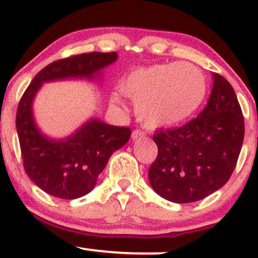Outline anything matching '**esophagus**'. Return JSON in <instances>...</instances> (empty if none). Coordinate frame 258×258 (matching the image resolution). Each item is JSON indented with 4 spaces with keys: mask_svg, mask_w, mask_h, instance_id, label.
I'll return each mask as SVG.
<instances>
[{
    "mask_svg": "<svg viewBox=\"0 0 258 258\" xmlns=\"http://www.w3.org/2000/svg\"><path fill=\"white\" fill-rule=\"evenodd\" d=\"M145 135H146V133H145L144 130H141V129H135L134 132H133V134H132V139H133V140H138V139L144 138Z\"/></svg>",
    "mask_w": 258,
    "mask_h": 258,
    "instance_id": "34e87169",
    "label": "esophagus"
}]
</instances>
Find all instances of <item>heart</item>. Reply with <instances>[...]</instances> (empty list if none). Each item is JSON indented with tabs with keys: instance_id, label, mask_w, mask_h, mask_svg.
Returning <instances> with one entry per match:
<instances>
[{
	"instance_id": "heart-1",
	"label": "heart",
	"mask_w": 258,
	"mask_h": 258,
	"mask_svg": "<svg viewBox=\"0 0 258 258\" xmlns=\"http://www.w3.org/2000/svg\"><path fill=\"white\" fill-rule=\"evenodd\" d=\"M120 90L137 102L139 117L151 126H170L189 118L206 95V79L191 63H163L135 69L121 79ZM114 106H123L118 92Z\"/></svg>"
}]
</instances>
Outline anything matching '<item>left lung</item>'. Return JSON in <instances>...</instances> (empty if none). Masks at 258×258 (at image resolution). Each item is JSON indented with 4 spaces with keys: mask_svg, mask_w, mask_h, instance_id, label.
Returning a JSON list of instances; mask_svg holds the SVG:
<instances>
[{
    "mask_svg": "<svg viewBox=\"0 0 258 258\" xmlns=\"http://www.w3.org/2000/svg\"><path fill=\"white\" fill-rule=\"evenodd\" d=\"M245 134L244 115L233 86L213 73L206 107L183 126L157 130L158 155L149 169L152 189L168 201L207 198L229 180Z\"/></svg>",
    "mask_w": 258,
    "mask_h": 258,
    "instance_id": "left-lung-1",
    "label": "left lung"
}]
</instances>
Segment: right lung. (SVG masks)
Masks as SVG:
<instances>
[{
  "label": "right lung",
  "mask_w": 258,
  "mask_h": 258,
  "mask_svg": "<svg viewBox=\"0 0 258 258\" xmlns=\"http://www.w3.org/2000/svg\"><path fill=\"white\" fill-rule=\"evenodd\" d=\"M117 56L115 52H90L54 60L34 77L20 98L16 126L23 166L29 178L52 196L73 200L90 192L112 153L129 141L132 130L91 119L72 137L51 140L34 121V97L42 83L68 78L92 79Z\"/></svg>",
  "instance_id": "right-lung-1"
}]
</instances>
